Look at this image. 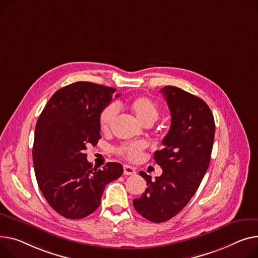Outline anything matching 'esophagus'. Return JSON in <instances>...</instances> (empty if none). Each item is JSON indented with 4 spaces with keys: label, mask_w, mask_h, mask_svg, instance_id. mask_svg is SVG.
<instances>
[{
    "label": "esophagus",
    "mask_w": 258,
    "mask_h": 258,
    "mask_svg": "<svg viewBox=\"0 0 258 258\" xmlns=\"http://www.w3.org/2000/svg\"><path fill=\"white\" fill-rule=\"evenodd\" d=\"M123 173L124 175H135L137 172L134 167L128 166V165H124L123 166Z\"/></svg>",
    "instance_id": "esophagus-1"
}]
</instances>
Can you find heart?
I'll return each instance as SVG.
<instances>
[{
	"label": "heart",
	"instance_id": "1",
	"mask_svg": "<svg viewBox=\"0 0 258 258\" xmlns=\"http://www.w3.org/2000/svg\"><path fill=\"white\" fill-rule=\"evenodd\" d=\"M131 108L135 113L136 117L138 118L143 124L156 122L159 116L160 110L158 105L151 98L147 96H139L132 100ZM119 112V107L115 102L109 104L101 110L99 114V125L101 130L108 131L113 124ZM145 143L143 142H128L116 149L118 156L123 159H126L132 162L139 161L145 149Z\"/></svg>",
	"mask_w": 258,
	"mask_h": 258
}]
</instances>
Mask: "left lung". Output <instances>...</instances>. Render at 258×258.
<instances>
[{
    "label": "left lung",
    "instance_id": "left-lung-1",
    "mask_svg": "<svg viewBox=\"0 0 258 258\" xmlns=\"http://www.w3.org/2000/svg\"><path fill=\"white\" fill-rule=\"evenodd\" d=\"M160 92L171 113L164 148L154 152L163 173L151 180L141 171L148 187L133 201L137 212L156 223L176 216L194 196L209 168L215 139L214 116L203 99L174 86H165Z\"/></svg>",
    "mask_w": 258,
    "mask_h": 258
}]
</instances>
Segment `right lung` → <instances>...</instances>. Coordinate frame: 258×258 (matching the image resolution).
<instances>
[{
  "label": "right lung",
  "mask_w": 258,
  "mask_h": 258,
  "mask_svg": "<svg viewBox=\"0 0 258 258\" xmlns=\"http://www.w3.org/2000/svg\"><path fill=\"white\" fill-rule=\"evenodd\" d=\"M115 89L90 82H77L49 98L35 127L33 164L38 186L58 214L78 220L92 214L105 187L123 173L119 163L92 168L84 150L100 139L99 114Z\"/></svg>",
  "instance_id": "1"
}]
</instances>
